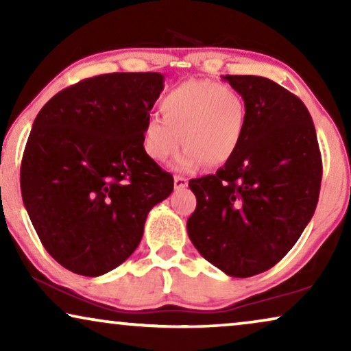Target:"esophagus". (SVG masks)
<instances>
[{"mask_svg":"<svg viewBox=\"0 0 351 351\" xmlns=\"http://www.w3.org/2000/svg\"><path fill=\"white\" fill-rule=\"evenodd\" d=\"M186 185H189V179H185V177H182V176H176L174 177V186H176L177 190L185 189Z\"/></svg>","mask_w":351,"mask_h":351,"instance_id":"obj_1","label":"esophagus"}]
</instances>
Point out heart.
<instances>
[{"label":"heart","instance_id":"obj_1","mask_svg":"<svg viewBox=\"0 0 351 351\" xmlns=\"http://www.w3.org/2000/svg\"><path fill=\"white\" fill-rule=\"evenodd\" d=\"M162 118L152 114L142 129V148L155 162L179 150L174 169L190 172L206 161L228 162L237 155L247 126L246 99L233 86L213 80H186L167 90L160 102Z\"/></svg>","mask_w":351,"mask_h":351}]
</instances>
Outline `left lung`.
Returning a JSON list of instances; mask_svg holds the SVG:
<instances>
[{"label": "left lung", "instance_id": "left-lung-1", "mask_svg": "<svg viewBox=\"0 0 351 351\" xmlns=\"http://www.w3.org/2000/svg\"><path fill=\"white\" fill-rule=\"evenodd\" d=\"M246 99L237 155L189 182L196 209L186 232L206 261L228 276L270 270L300 238L318 204L323 162L304 102L275 81L223 76Z\"/></svg>", "mask_w": 351, "mask_h": 351}]
</instances>
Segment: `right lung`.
<instances>
[{"mask_svg": "<svg viewBox=\"0 0 351 351\" xmlns=\"http://www.w3.org/2000/svg\"><path fill=\"white\" fill-rule=\"evenodd\" d=\"M162 83L152 71L99 75L60 90L35 118L22 199L49 256L76 275L121 265L150 209L174 190L172 176L142 148Z\"/></svg>", "mask_w": 351, "mask_h": 351, "instance_id": "obj_1", "label": "right lung"}]
</instances>
